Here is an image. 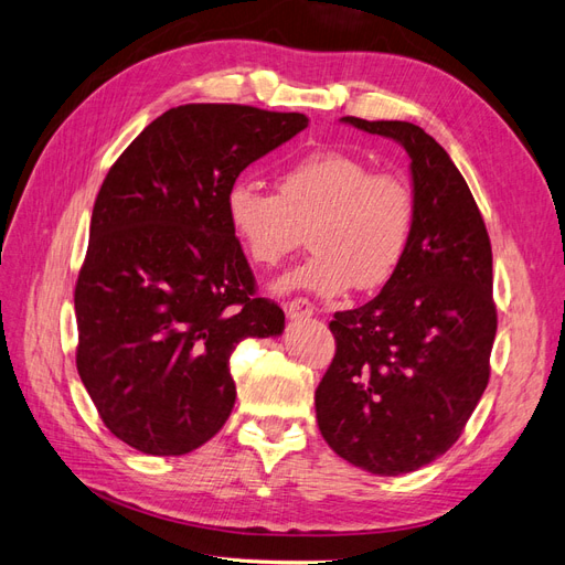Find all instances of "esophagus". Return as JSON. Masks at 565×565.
I'll list each match as a JSON object with an SVG mask.
<instances>
[{"mask_svg": "<svg viewBox=\"0 0 565 565\" xmlns=\"http://www.w3.org/2000/svg\"><path fill=\"white\" fill-rule=\"evenodd\" d=\"M285 313H287V318H292V320L311 318V316H313V303H311L309 299L297 297V299H292V301H287V303H285Z\"/></svg>", "mask_w": 565, "mask_h": 565, "instance_id": "esophagus-1", "label": "esophagus"}]
</instances>
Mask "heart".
<instances>
[{
    "label": "heart",
    "instance_id": "b5f03b06",
    "mask_svg": "<svg viewBox=\"0 0 565 565\" xmlns=\"http://www.w3.org/2000/svg\"><path fill=\"white\" fill-rule=\"evenodd\" d=\"M226 214L254 264L276 266L309 228L313 252L278 280L280 292L309 289L320 297L382 287L405 259L415 228V195L393 172H372L358 156L313 150L289 164L278 193L237 179Z\"/></svg>",
    "mask_w": 565,
    "mask_h": 565
}]
</instances>
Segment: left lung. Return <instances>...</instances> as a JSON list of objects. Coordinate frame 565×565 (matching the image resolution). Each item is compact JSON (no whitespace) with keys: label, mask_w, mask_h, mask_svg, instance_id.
Returning <instances> with one entry per match:
<instances>
[{"label":"left lung","mask_w":565,"mask_h":565,"mask_svg":"<svg viewBox=\"0 0 565 565\" xmlns=\"http://www.w3.org/2000/svg\"><path fill=\"white\" fill-rule=\"evenodd\" d=\"M341 119L405 148L415 228L382 292L334 313L337 351L316 388V417L353 467L401 476L452 448L488 386L492 249L465 177L434 136L398 119Z\"/></svg>","instance_id":"left-lung-1"}]
</instances>
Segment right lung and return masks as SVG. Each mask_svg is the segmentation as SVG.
<instances>
[{
    "instance_id": "1",
    "label": "right lung",
    "mask_w": 565,
    "mask_h": 565,
    "mask_svg": "<svg viewBox=\"0 0 565 565\" xmlns=\"http://www.w3.org/2000/svg\"><path fill=\"white\" fill-rule=\"evenodd\" d=\"M309 127L301 113L188 104L117 158L94 202L75 285L77 372L100 419L146 455H185L235 405L231 353L278 337L226 214L245 167Z\"/></svg>"
}]
</instances>
